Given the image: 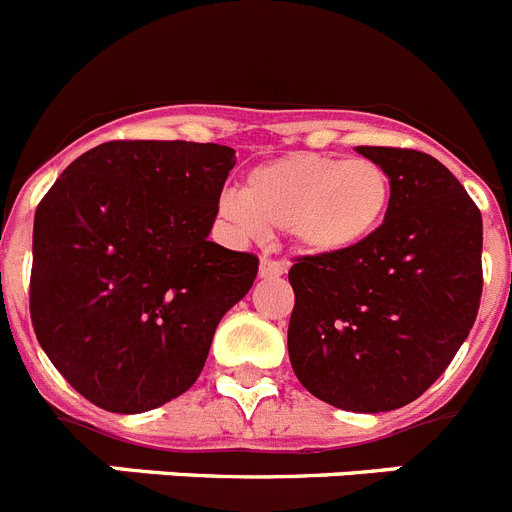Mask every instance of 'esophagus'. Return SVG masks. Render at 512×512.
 Returning a JSON list of instances; mask_svg holds the SVG:
<instances>
[{
	"mask_svg": "<svg viewBox=\"0 0 512 512\" xmlns=\"http://www.w3.org/2000/svg\"><path fill=\"white\" fill-rule=\"evenodd\" d=\"M281 274H284V264H281V261L269 259V256H264V259H261V266H259L261 279H276V276H281Z\"/></svg>",
	"mask_w": 512,
	"mask_h": 512,
	"instance_id": "1",
	"label": "esophagus"
}]
</instances>
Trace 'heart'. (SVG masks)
<instances>
[{"label":"heart","mask_w":512,"mask_h":512,"mask_svg":"<svg viewBox=\"0 0 512 512\" xmlns=\"http://www.w3.org/2000/svg\"><path fill=\"white\" fill-rule=\"evenodd\" d=\"M391 208V177L368 157L292 152L256 164L220 215L241 236L289 231L312 256H342L375 236Z\"/></svg>","instance_id":"obj_1"}]
</instances>
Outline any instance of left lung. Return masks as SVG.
I'll return each instance as SVG.
<instances>
[{
  "label": "left lung",
  "instance_id": "left-lung-1",
  "mask_svg": "<svg viewBox=\"0 0 512 512\" xmlns=\"http://www.w3.org/2000/svg\"><path fill=\"white\" fill-rule=\"evenodd\" d=\"M391 177L375 236L289 269V360L320 401L358 414L401 409L447 370L482 297V215L431 154L355 147Z\"/></svg>",
  "mask_w": 512,
  "mask_h": 512
}]
</instances>
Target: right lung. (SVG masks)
Returning a JSON list of instances; mask_svg holds the SVG:
<instances>
[{
    "mask_svg": "<svg viewBox=\"0 0 512 512\" xmlns=\"http://www.w3.org/2000/svg\"><path fill=\"white\" fill-rule=\"evenodd\" d=\"M233 164L220 144L106 142L37 205L32 327L98 409L142 414L185 393L253 287L259 259L208 241Z\"/></svg>",
    "mask_w": 512,
    "mask_h": 512,
    "instance_id": "obj_1",
    "label": "right lung"
}]
</instances>
